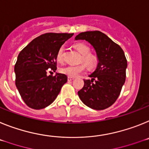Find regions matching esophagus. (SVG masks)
Instances as JSON below:
<instances>
[{
    "label": "esophagus",
    "mask_w": 149,
    "mask_h": 149,
    "mask_svg": "<svg viewBox=\"0 0 149 149\" xmlns=\"http://www.w3.org/2000/svg\"><path fill=\"white\" fill-rule=\"evenodd\" d=\"M74 79L73 77H68V81H72V80Z\"/></svg>",
    "instance_id": "34e87169"
}]
</instances>
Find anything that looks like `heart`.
I'll list each match as a JSON object with an SVG mask.
<instances>
[{
  "label": "heart",
  "mask_w": 149,
  "mask_h": 149,
  "mask_svg": "<svg viewBox=\"0 0 149 149\" xmlns=\"http://www.w3.org/2000/svg\"><path fill=\"white\" fill-rule=\"evenodd\" d=\"M74 49L82 55V58L80 62H83L88 69H93L97 65L98 59L96 55L91 54L90 48L84 43H76L74 45ZM57 61L59 63L64 62V49L61 48L57 53ZM85 67L84 64H80L77 66H67L62 67L60 69V72L62 74H64L68 77H76L80 73H82Z\"/></svg>",
  "instance_id": "heart-1"
}]
</instances>
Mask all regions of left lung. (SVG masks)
<instances>
[{
    "label": "left lung",
    "mask_w": 149,
    "mask_h": 149,
    "mask_svg": "<svg viewBox=\"0 0 149 149\" xmlns=\"http://www.w3.org/2000/svg\"><path fill=\"white\" fill-rule=\"evenodd\" d=\"M87 41L96 52L98 64L96 70L84 80L78 91L82 103L87 107L102 110L112 106L119 96L126 79L127 62L125 52L118 44L98 31L79 33L75 40Z\"/></svg>",
    "instance_id": "1"
}]
</instances>
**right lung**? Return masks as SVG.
Here are the masks:
<instances>
[{
	"label": "right lung",
	"instance_id": "right-lung-1",
	"mask_svg": "<svg viewBox=\"0 0 149 149\" xmlns=\"http://www.w3.org/2000/svg\"><path fill=\"white\" fill-rule=\"evenodd\" d=\"M73 33H47L37 37L18 55L14 70L15 85L26 105L33 109L49 106L56 99L67 76L55 72L57 53Z\"/></svg>",
	"mask_w": 149,
	"mask_h": 149
}]
</instances>
